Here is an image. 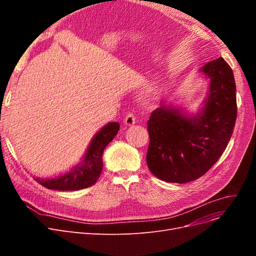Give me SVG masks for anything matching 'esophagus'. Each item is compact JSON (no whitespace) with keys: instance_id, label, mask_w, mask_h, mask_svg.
<instances>
[{"instance_id":"esophagus-1","label":"esophagus","mask_w":256,"mask_h":256,"mask_svg":"<svg viewBox=\"0 0 256 256\" xmlns=\"http://www.w3.org/2000/svg\"><path fill=\"white\" fill-rule=\"evenodd\" d=\"M136 124V118L135 116H134L132 114H128L124 118V124L128 126H134Z\"/></svg>"}]
</instances>
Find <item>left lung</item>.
<instances>
[{
    "label": "left lung",
    "instance_id": "1",
    "mask_svg": "<svg viewBox=\"0 0 256 256\" xmlns=\"http://www.w3.org/2000/svg\"><path fill=\"white\" fill-rule=\"evenodd\" d=\"M208 90L197 113L160 100L147 130L146 162L156 178L167 182H193L208 172L222 156L236 119L234 72L223 58L199 68Z\"/></svg>",
    "mask_w": 256,
    "mask_h": 256
}]
</instances>
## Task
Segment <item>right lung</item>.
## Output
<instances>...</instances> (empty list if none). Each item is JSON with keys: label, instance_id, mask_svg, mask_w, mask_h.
<instances>
[{"label": "right lung", "instance_id": "1", "mask_svg": "<svg viewBox=\"0 0 256 256\" xmlns=\"http://www.w3.org/2000/svg\"><path fill=\"white\" fill-rule=\"evenodd\" d=\"M119 130L118 122H110L102 126L93 136L80 162L68 172L54 178H40L35 180L50 190L76 191L96 184L102 170V154Z\"/></svg>", "mask_w": 256, "mask_h": 256}]
</instances>
